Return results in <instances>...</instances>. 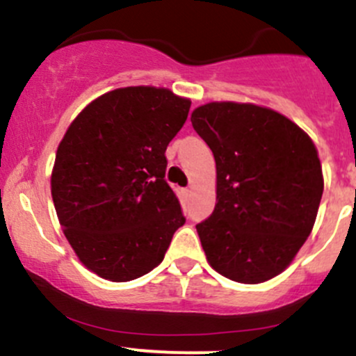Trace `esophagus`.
Returning <instances> with one entry per match:
<instances>
[{
  "mask_svg": "<svg viewBox=\"0 0 356 356\" xmlns=\"http://www.w3.org/2000/svg\"><path fill=\"white\" fill-rule=\"evenodd\" d=\"M188 193H190V190L185 188V195H188Z\"/></svg>",
  "mask_w": 356,
  "mask_h": 356,
  "instance_id": "esophagus-1",
  "label": "esophagus"
}]
</instances>
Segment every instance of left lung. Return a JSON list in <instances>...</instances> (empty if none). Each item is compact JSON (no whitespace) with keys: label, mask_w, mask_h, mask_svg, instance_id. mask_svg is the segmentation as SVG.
I'll return each mask as SVG.
<instances>
[{"label":"left lung","mask_w":356,"mask_h":356,"mask_svg":"<svg viewBox=\"0 0 356 356\" xmlns=\"http://www.w3.org/2000/svg\"><path fill=\"white\" fill-rule=\"evenodd\" d=\"M192 124L216 159V207L197 225L207 262L236 283L273 280L317 218L324 178L312 138L250 102L199 106Z\"/></svg>","instance_id":"left-lung-1"}]
</instances>
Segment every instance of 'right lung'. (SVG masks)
I'll use <instances>...</instances> for the list:
<instances>
[{"instance_id": "1", "label": "right lung", "mask_w": 356, "mask_h": 356, "mask_svg": "<svg viewBox=\"0 0 356 356\" xmlns=\"http://www.w3.org/2000/svg\"><path fill=\"white\" fill-rule=\"evenodd\" d=\"M190 104L163 87L111 90L79 113L58 145L54 209L76 257L97 276L124 283L151 273L185 225L164 175Z\"/></svg>"}]
</instances>
